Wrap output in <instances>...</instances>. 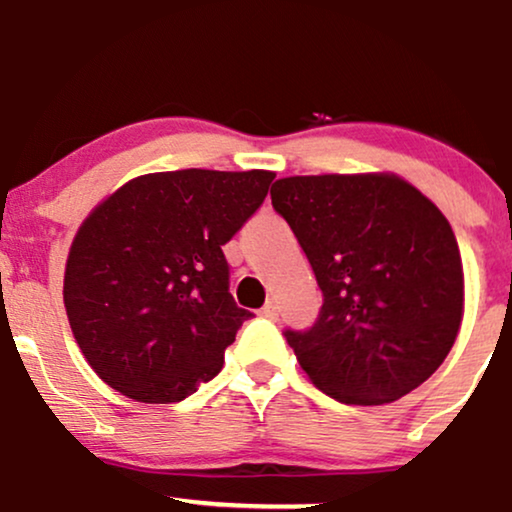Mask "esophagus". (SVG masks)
Here are the masks:
<instances>
[{"label": "esophagus", "mask_w": 512, "mask_h": 512, "mask_svg": "<svg viewBox=\"0 0 512 512\" xmlns=\"http://www.w3.org/2000/svg\"><path fill=\"white\" fill-rule=\"evenodd\" d=\"M260 315L267 317V320H276V317H279V305H276V301H267L260 310Z\"/></svg>", "instance_id": "obj_1"}]
</instances>
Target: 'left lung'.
Returning <instances> with one entry per match:
<instances>
[{"label": "left lung", "instance_id": "left-lung-1", "mask_svg": "<svg viewBox=\"0 0 512 512\" xmlns=\"http://www.w3.org/2000/svg\"><path fill=\"white\" fill-rule=\"evenodd\" d=\"M322 289L320 315L284 337L322 392L387 404L436 373L464 313L448 219L395 173L293 175L272 185Z\"/></svg>", "mask_w": 512, "mask_h": 512}]
</instances>
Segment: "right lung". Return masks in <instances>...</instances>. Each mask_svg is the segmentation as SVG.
<instances>
[{
    "label": "right lung",
    "instance_id": "1",
    "mask_svg": "<svg viewBox=\"0 0 512 512\" xmlns=\"http://www.w3.org/2000/svg\"><path fill=\"white\" fill-rule=\"evenodd\" d=\"M269 170H168L125 182L76 231L64 308L103 383L180 402L223 366L252 313L228 293L223 245L260 209Z\"/></svg>",
    "mask_w": 512,
    "mask_h": 512
}]
</instances>
